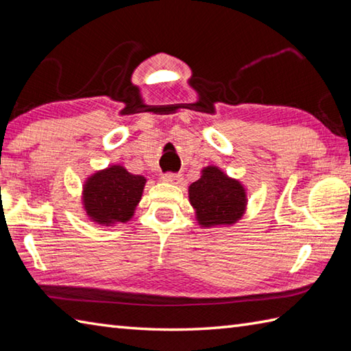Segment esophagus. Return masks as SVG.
<instances>
[{"mask_svg": "<svg viewBox=\"0 0 351 351\" xmlns=\"http://www.w3.org/2000/svg\"><path fill=\"white\" fill-rule=\"evenodd\" d=\"M161 180H162V182H166V184H176V185H180V184H182L184 178H182V175L166 173V175H162Z\"/></svg>", "mask_w": 351, "mask_h": 351, "instance_id": "esophagus-1", "label": "esophagus"}]
</instances>
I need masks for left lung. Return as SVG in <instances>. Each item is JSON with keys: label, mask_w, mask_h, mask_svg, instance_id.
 I'll return each instance as SVG.
<instances>
[{"label": "left lung", "mask_w": 351, "mask_h": 351, "mask_svg": "<svg viewBox=\"0 0 351 351\" xmlns=\"http://www.w3.org/2000/svg\"><path fill=\"white\" fill-rule=\"evenodd\" d=\"M189 200L200 228H228L244 217L249 193L240 180L211 164L200 170L196 182L190 184Z\"/></svg>", "instance_id": "obj_1"}]
</instances>
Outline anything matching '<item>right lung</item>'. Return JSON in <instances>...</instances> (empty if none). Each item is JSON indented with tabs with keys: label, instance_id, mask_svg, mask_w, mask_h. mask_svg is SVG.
I'll list each match as a JSON object with an SVG mask.
<instances>
[{
	"label": "right lung",
	"instance_id": "obj_1",
	"mask_svg": "<svg viewBox=\"0 0 351 351\" xmlns=\"http://www.w3.org/2000/svg\"><path fill=\"white\" fill-rule=\"evenodd\" d=\"M146 178L132 175L122 164L96 170L81 189V206L86 217L98 226H117L134 217L143 196Z\"/></svg>",
	"mask_w": 351,
	"mask_h": 351
}]
</instances>
